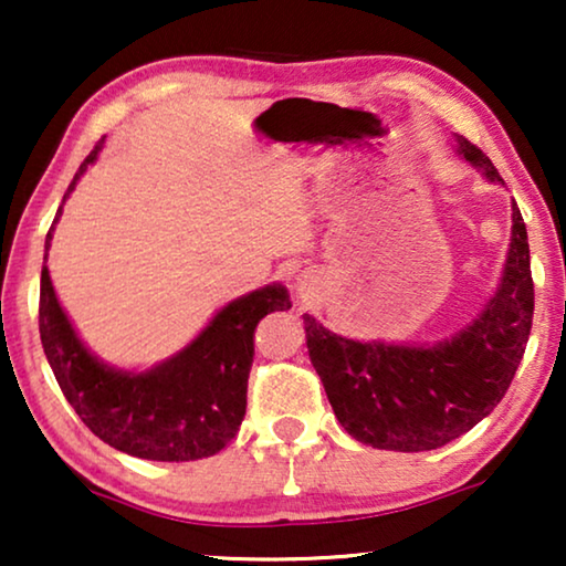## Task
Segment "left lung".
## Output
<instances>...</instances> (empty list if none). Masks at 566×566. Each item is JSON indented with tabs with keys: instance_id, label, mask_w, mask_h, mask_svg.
Wrapping results in <instances>:
<instances>
[{
	"instance_id": "obj_1",
	"label": "left lung",
	"mask_w": 566,
	"mask_h": 566,
	"mask_svg": "<svg viewBox=\"0 0 566 566\" xmlns=\"http://www.w3.org/2000/svg\"><path fill=\"white\" fill-rule=\"evenodd\" d=\"M455 144L486 180L502 182L482 149L463 136H455ZM531 324V250L517 203L497 293L467 329L446 343H358L304 314L308 358L339 424L360 443L401 453L432 451L482 422L510 389Z\"/></svg>"
}]
</instances>
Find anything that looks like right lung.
<instances>
[{
  "label": "right lung",
  "instance_id": "1",
  "mask_svg": "<svg viewBox=\"0 0 566 566\" xmlns=\"http://www.w3.org/2000/svg\"><path fill=\"white\" fill-rule=\"evenodd\" d=\"M103 142L82 161L69 185L97 159ZM61 208L56 213L59 221ZM53 227L45 237V252ZM291 308L281 283L247 293L213 316L211 324L172 358L142 374L118 370L92 355L61 308L49 268L41 270L43 353L69 405L107 446L149 461H196L231 443L247 412V378L254 358V327L270 312Z\"/></svg>",
  "mask_w": 566,
  "mask_h": 566
}]
</instances>
